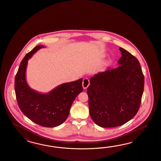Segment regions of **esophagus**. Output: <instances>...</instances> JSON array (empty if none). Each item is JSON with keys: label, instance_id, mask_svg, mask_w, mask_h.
<instances>
[{"label": "esophagus", "instance_id": "esophagus-1", "mask_svg": "<svg viewBox=\"0 0 161 161\" xmlns=\"http://www.w3.org/2000/svg\"><path fill=\"white\" fill-rule=\"evenodd\" d=\"M83 88L84 89H86L88 87V86L90 85V81L88 80V78H85L83 79Z\"/></svg>", "mask_w": 161, "mask_h": 161}]
</instances>
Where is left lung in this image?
Returning a JSON list of instances; mask_svg holds the SVG:
<instances>
[{
    "instance_id": "8db88e82",
    "label": "left lung",
    "mask_w": 161,
    "mask_h": 161,
    "mask_svg": "<svg viewBox=\"0 0 161 161\" xmlns=\"http://www.w3.org/2000/svg\"><path fill=\"white\" fill-rule=\"evenodd\" d=\"M119 49L120 66L95 74L87 89L90 116L102 127L124 125L136 114L141 103L145 78L140 63L127 51Z\"/></svg>"
}]
</instances>
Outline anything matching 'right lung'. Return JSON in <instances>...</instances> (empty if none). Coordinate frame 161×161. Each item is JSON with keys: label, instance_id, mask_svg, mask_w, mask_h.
I'll return each mask as SVG.
<instances>
[{"label": "right lung", "instance_id": "1", "mask_svg": "<svg viewBox=\"0 0 161 161\" xmlns=\"http://www.w3.org/2000/svg\"><path fill=\"white\" fill-rule=\"evenodd\" d=\"M44 47L36 46L21 61L15 76V94L20 109L26 117L41 126L53 127L67 119L74 99L83 91V79L61 84L47 94L31 89L25 78L28 60Z\"/></svg>", "mask_w": 161, "mask_h": 161}]
</instances>
